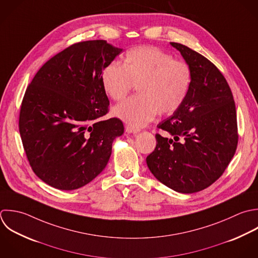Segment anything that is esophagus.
<instances>
[{
  "mask_svg": "<svg viewBox=\"0 0 258 258\" xmlns=\"http://www.w3.org/2000/svg\"><path fill=\"white\" fill-rule=\"evenodd\" d=\"M125 132L128 133V134H138L140 132L139 128H135L133 126H130V125H126L125 126Z\"/></svg>",
  "mask_w": 258,
  "mask_h": 258,
  "instance_id": "obj_1",
  "label": "esophagus"
}]
</instances>
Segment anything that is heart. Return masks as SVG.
I'll return each instance as SVG.
<instances>
[{
	"label": "heart",
	"instance_id": "heart-1",
	"mask_svg": "<svg viewBox=\"0 0 258 258\" xmlns=\"http://www.w3.org/2000/svg\"><path fill=\"white\" fill-rule=\"evenodd\" d=\"M192 83V71L183 60L154 46L130 49L122 64L111 63L101 73L105 94L114 101L123 99L134 85L138 95L114 106L115 117L135 128L152 121L156 114L170 115L185 102Z\"/></svg>",
	"mask_w": 258,
	"mask_h": 258
}]
</instances>
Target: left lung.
I'll use <instances>...</instances> for the list:
<instances>
[{
  "label": "left lung",
  "mask_w": 258,
  "mask_h": 258,
  "mask_svg": "<svg viewBox=\"0 0 258 258\" xmlns=\"http://www.w3.org/2000/svg\"><path fill=\"white\" fill-rule=\"evenodd\" d=\"M192 71L183 105L158 124L171 138L156 135L147 157L152 174L167 187L185 194L202 191L224 173L237 144V118L231 89L220 70L189 47L171 42Z\"/></svg>",
  "instance_id": "1"
}]
</instances>
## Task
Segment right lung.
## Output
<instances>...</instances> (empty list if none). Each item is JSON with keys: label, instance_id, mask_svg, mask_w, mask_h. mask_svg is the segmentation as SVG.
<instances>
[{"label": "right lung", "instance_id": "obj_1", "mask_svg": "<svg viewBox=\"0 0 258 258\" xmlns=\"http://www.w3.org/2000/svg\"><path fill=\"white\" fill-rule=\"evenodd\" d=\"M122 51L105 40L75 43L49 59L26 89L19 132L36 176L59 190H75L107 165L123 134L116 117L102 120L109 100L101 73Z\"/></svg>", "mask_w": 258, "mask_h": 258}]
</instances>
